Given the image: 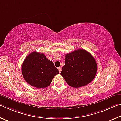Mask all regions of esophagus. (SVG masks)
<instances>
[{"mask_svg":"<svg viewBox=\"0 0 121 121\" xmlns=\"http://www.w3.org/2000/svg\"><path fill=\"white\" fill-rule=\"evenodd\" d=\"M58 71H59V72H61V71H62V67H58Z\"/></svg>","mask_w":121,"mask_h":121,"instance_id":"34e87169","label":"esophagus"}]
</instances>
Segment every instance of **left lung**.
<instances>
[{"mask_svg":"<svg viewBox=\"0 0 121 121\" xmlns=\"http://www.w3.org/2000/svg\"><path fill=\"white\" fill-rule=\"evenodd\" d=\"M97 71L94 57L86 50L79 49L66 54L60 74L69 86L77 88L90 83Z\"/></svg>","mask_w":121,"mask_h":121,"instance_id":"left-lung-1","label":"left lung"}]
</instances>
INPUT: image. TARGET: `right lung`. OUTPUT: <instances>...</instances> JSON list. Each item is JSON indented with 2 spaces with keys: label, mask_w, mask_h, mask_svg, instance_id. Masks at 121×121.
Returning <instances> with one entry per match:
<instances>
[{
  "label": "right lung",
  "mask_w": 121,
  "mask_h": 121,
  "mask_svg": "<svg viewBox=\"0 0 121 121\" xmlns=\"http://www.w3.org/2000/svg\"><path fill=\"white\" fill-rule=\"evenodd\" d=\"M22 73L24 80L30 85L37 88H44L50 85L59 71L44 54L33 52L24 59Z\"/></svg>",
  "instance_id": "add662e5"
}]
</instances>
